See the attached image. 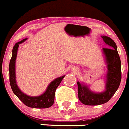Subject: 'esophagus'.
<instances>
[{"label": "esophagus", "instance_id": "1", "mask_svg": "<svg viewBox=\"0 0 129 129\" xmlns=\"http://www.w3.org/2000/svg\"><path fill=\"white\" fill-rule=\"evenodd\" d=\"M77 71H78V69H77V68H73V72H75V73H76Z\"/></svg>", "mask_w": 129, "mask_h": 129}]
</instances>
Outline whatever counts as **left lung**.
I'll use <instances>...</instances> for the list:
<instances>
[{"label": "left lung", "instance_id": "left-lung-1", "mask_svg": "<svg viewBox=\"0 0 129 129\" xmlns=\"http://www.w3.org/2000/svg\"><path fill=\"white\" fill-rule=\"evenodd\" d=\"M108 48H103L107 67L105 90L94 92L86 85L78 81V96L80 101L86 105H99L111 99L120 85L121 81V62L117 51L116 43L107 36H102Z\"/></svg>", "mask_w": 129, "mask_h": 129}]
</instances>
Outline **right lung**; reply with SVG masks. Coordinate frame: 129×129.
Returning <instances> with one entry per match:
<instances>
[{
	"label": "right lung",
	"mask_w": 129,
	"mask_h": 129,
	"mask_svg": "<svg viewBox=\"0 0 129 129\" xmlns=\"http://www.w3.org/2000/svg\"><path fill=\"white\" fill-rule=\"evenodd\" d=\"M27 39H24L18 43H16L12 48V54L9 63V80L11 88L14 94L26 106L35 109H45L50 107L54 101V95L56 88L58 87L64 76L54 79L48 84L47 90L41 95L38 96H30L22 92L18 88L16 81L15 62L18 51V46Z\"/></svg>",
	"instance_id": "1"
}]
</instances>
